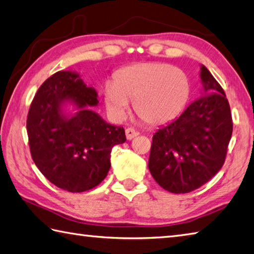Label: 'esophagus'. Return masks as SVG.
I'll use <instances>...</instances> for the list:
<instances>
[{"instance_id": "1", "label": "esophagus", "mask_w": 254, "mask_h": 254, "mask_svg": "<svg viewBox=\"0 0 254 254\" xmlns=\"http://www.w3.org/2000/svg\"><path fill=\"white\" fill-rule=\"evenodd\" d=\"M137 135H139V132L135 131L133 127H127V128H126V136H127V140L134 139V137L137 136Z\"/></svg>"}]
</instances>
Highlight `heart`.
<instances>
[{
    "label": "heart",
    "instance_id": "obj_1",
    "mask_svg": "<svg viewBox=\"0 0 254 254\" xmlns=\"http://www.w3.org/2000/svg\"><path fill=\"white\" fill-rule=\"evenodd\" d=\"M191 92L183 71L165 63L134 64L117 72L104 86V102L114 119H122L133 101L135 114L149 126H163L181 113Z\"/></svg>",
    "mask_w": 254,
    "mask_h": 254
}]
</instances>
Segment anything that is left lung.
<instances>
[{
    "label": "left lung",
    "instance_id": "obj_1",
    "mask_svg": "<svg viewBox=\"0 0 254 254\" xmlns=\"http://www.w3.org/2000/svg\"><path fill=\"white\" fill-rule=\"evenodd\" d=\"M205 93L152 137L149 170L160 187L189 193L220 171L232 135V117L222 87L204 65Z\"/></svg>",
    "mask_w": 254,
    "mask_h": 254
}]
</instances>
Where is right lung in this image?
Segmentation results:
<instances>
[{
  "label": "right lung",
  "instance_id": "obj_1",
  "mask_svg": "<svg viewBox=\"0 0 254 254\" xmlns=\"http://www.w3.org/2000/svg\"><path fill=\"white\" fill-rule=\"evenodd\" d=\"M95 89L80 74L59 71L36 92L27 114L31 155L50 182L68 192H84L103 181L111 167V150L127 141L121 127L94 112ZM75 108L67 113L65 108Z\"/></svg>",
  "mask_w": 254,
  "mask_h": 254
}]
</instances>
